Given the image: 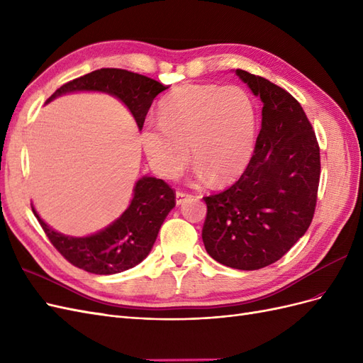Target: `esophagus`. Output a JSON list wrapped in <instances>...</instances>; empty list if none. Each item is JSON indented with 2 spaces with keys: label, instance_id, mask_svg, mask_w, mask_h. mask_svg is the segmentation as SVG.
Instances as JSON below:
<instances>
[{
  "label": "esophagus",
  "instance_id": "esophagus-1",
  "mask_svg": "<svg viewBox=\"0 0 363 363\" xmlns=\"http://www.w3.org/2000/svg\"><path fill=\"white\" fill-rule=\"evenodd\" d=\"M188 199H191V195L189 194H186V192H182V191H177L175 192V203H177V206H180V204H183L186 200Z\"/></svg>",
  "mask_w": 363,
  "mask_h": 363
}]
</instances>
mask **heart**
<instances>
[{"label":"heart","instance_id":"b5f03b06","mask_svg":"<svg viewBox=\"0 0 363 363\" xmlns=\"http://www.w3.org/2000/svg\"><path fill=\"white\" fill-rule=\"evenodd\" d=\"M159 123L147 124L140 140L160 177L174 179L189 159L195 179L215 186L245 171L256 142V108L238 86L183 84L159 104Z\"/></svg>","mask_w":363,"mask_h":363}]
</instances>
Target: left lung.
Segmentation results:
<instances>
[{
  "mask_svg": "<svg viewBox=\"0 0 363 363\" xmlns=\"http://www.w3.org/2000/svg\"><path fill=\"white\" fill-rule=\"evenodd\" d=\"M236 75L263 103L262 128L240 179L221 194L204 196L201 236L212 259L252 271L277 262L307 232L321 162L301 104L263 77L242 69Z\"/></svg>",
  "mask_w": 363,
  "mask_h": 363,
  "instance_id": "8db88e82",
  "label": "left lung"
}]
</instances>
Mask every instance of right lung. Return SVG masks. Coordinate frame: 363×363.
<instances>
[{
  "mask_svg": "<svg viewBox=\"0 0 363 363\" xmlns=\"http://www.w3.org/2000/svg\"><path fill=\"white\" fill-rule=\"evenodd\" d=\"M167 86L150 77L125 69L103 68L79 77L60 86L47 103L65 94L104 92L125 104L133 115L138 128L144 127L151 103ZM175 206V194L156 177H142L136 182L133 199L118 219L89 236H67L51 228L31 206L43 232L60 255L74 267L100 276L118 274L136 267L155 245L164 218Z\"/></svg>",
  "mask_w": 363,
  "mask_h": 363,
  "instance_id": "add662e5",
  "label": "right lung"
}]
</instances>
